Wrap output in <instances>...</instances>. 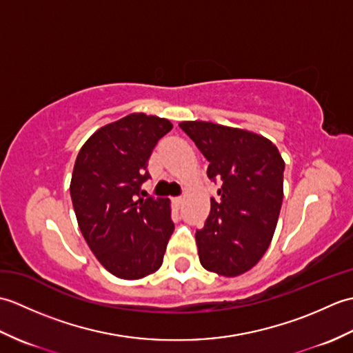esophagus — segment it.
<instances>
[{
	"mask_svg": "<svg viewBox=\"0 0 353 353\" xmlns=\"http://www.w3.org/2000/svg\"><path fill=\"white\" fill-rule=\"evenodd\" d=\"M172 203H174L177 208H181L182 203H183V199L182 197H174V199H172Z\"/></svg>",
	"mask_w": 353,
	"mask_h": 353,
	"instance_id": "esophagus-1",
	"label": "esophagus"
}]
</instances>
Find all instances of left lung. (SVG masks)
I'll return each mask as SVG.
<instances>
[{
  "instance_id": "8db88e82",
  "label": "left lung",
  "mask_w": 353,
  "mask_h": 353,
  "mask_svg": "<svg viewBox=\"0 0 353 353\" xmlns=\"http://www.w3.org/2000/svg\"><path fill=\"white\" fill-rule=\"evenodd\" d=\"M179 127L206 157L208 177L221 183L205 226L196 232L201 265L220 276L243 274L272 243L285 162L273 142L256 133L206 121Z\"/></svg>"
}]
</instances>
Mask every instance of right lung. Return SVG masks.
Segmentation results:
<instances>
[{
    "label": "right lung",
    "instance_id": "1",
    "mask_svg": "<svg viewBox=\"0 0 353 353\" xmlns=\"http://www.w3.org/2000/svg\"><path fill=\"white\" fill-rule=\"evenodd\" d=\"M171 129L165 118L127 115L97 130L74 163L70 192L79 228L101 265L119 279L159 270L174 230L168 199H141L150 156Z\"/></svg>",
    "mask_w": 353,
    "mask_h": 353
}]
</instances>
